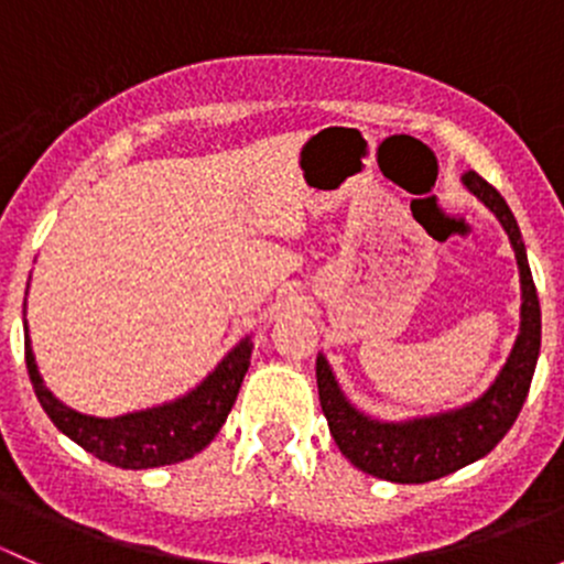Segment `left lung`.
<instances>
[{
    "mask_svg": "<svg viewBox=\"0 0 564 564\" xmlns=\"http://www.w3.org/2000/svg\"><path fill=\"white\" fill-rule=\"evenodd\" d=\"M466 191L475 193L488 209L499 218L508 231L510 246L516 250L521 275V329L513 351L502 366L494 384L477 401L451 412L429 414V417L384 423L362 414L351 406L333 377V368L316 357V384L322 412L327 417L329 434L335 445L357 469L390 482H429L451 475L471 460L488 456L513 429L521 406L532 384L534 366L540 355V303L534 292L532 270L527 261V248L521 240L519 224L510 213L508 202L488 185L480 174L466 172Z\"/></svg>",
    "mask_w": 564,
    "mask_h": 564,
    "instance_id": "1",
    "label": "left lung"
}]
</instances>
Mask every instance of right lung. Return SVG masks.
I'll return each instance as SVG.
<instances>
[{
    "instance_id": "right-lung-1",
    "label": "right lung",
    "mask_w": 564,
    "mask_h": 564,
    "mask_svg": "<svg viewBox=\"0 0 564 564\" xmlns=\"http://www.w3.org/2000/svg\"><path fill=\"white\" fill-rule=\"evenodd\" d=\"M24 349L26 371H30V382L35 388L40 406L45 409L51 423L62 434L70 436L76 445H82L84 451L111 466L152 469V466L193 458L215 440L220 425L229 417L242 379L248 373L253 340L242 338L218 362V368L187 395L163 403V406L119 414V417H93V414H82L65 406L43 384L30 346V329L24 335Z\"/></svg>"
}]
</instances>
